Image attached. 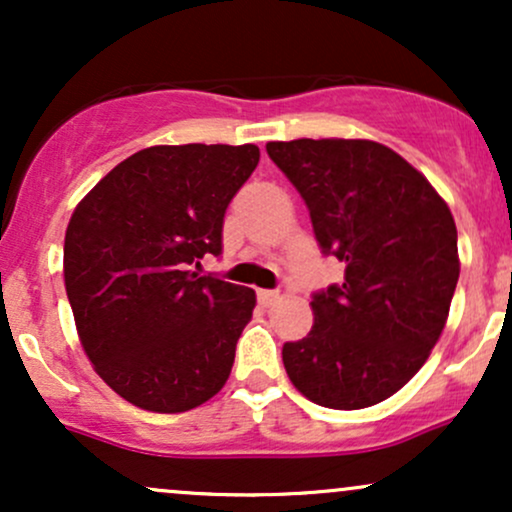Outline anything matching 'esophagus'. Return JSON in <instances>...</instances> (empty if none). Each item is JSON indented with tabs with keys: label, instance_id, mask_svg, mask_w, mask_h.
Listing matches in <instances>:
<instances>
[{
	"label": "esophagus",
	"instance_id": "1",
	"mask_svg": "<svg viewBox=\"0 0 512 512\" xmlns=\"http://www.w3.org/2000/svg\"><path fill=\"white\" fill-rule=\"evenodd\" d=\"M257 301L262 305H272L274 301H279V291H257Z\"/></svg>",
	"mask_w": 512,
	"mask_h": 512
}]
</instances>
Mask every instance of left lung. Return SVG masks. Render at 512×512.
<instances>
[{
	"mask_svg": "<svg viewBox=\"0 0 512 512\" xmlns=\"http://www.w3.org/2000/svg\"><path fill=\"white\" fill-rule=\"evenodd\" d=\"M310 209L344 284L317 293L308 337L284 344L293 387L330 409H366L419 373L448 322L460 276L457 228L436 187L370 139L269 142Z\"/></svg>",
	"mask_w": 512,
	"mask_h": 512,
	"instance_id": "1",
	"label": "left lung"
}]
</instances>
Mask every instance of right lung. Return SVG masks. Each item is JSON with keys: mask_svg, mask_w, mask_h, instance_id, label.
Returning a JSON list of instances; mask_svg holds the SVG:
<instances>
[{"mask_svg": "<svg viewBox=\"0 0 512 512\" xmlns=\"http://www.w3.org/2000/svg\"><path fill=\"white\" fill-rule=\"evenodd\" d=\"M257 161L255 144L149 146L76 204L64 236L76 334L134 407L180 414L226 385L255 291L190 267L221 252L223 214Z\"/></svg>", "mask_w": 512, "mask_h": 512, "instance_id": "1", "label": "right lung"}]
</instances>
